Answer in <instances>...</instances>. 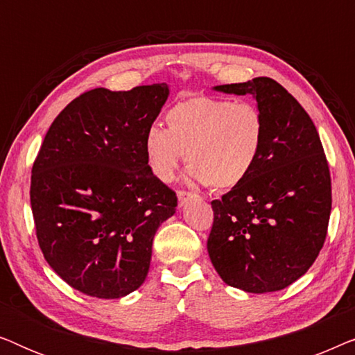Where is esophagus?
<instances>
[{
	"label": "esophagus",
	"instance_id": "obj_1",
	"mask_svg": "<svg viewBox=\"0 0 355 355\" xmlns=\"http://www.w3.org/2000/svg\"><path fill=\"white\" fill-rule=\"evenodd\" d=\"M196 197V193L187 192V191H178V200H179V207H184L186 203L191 200V198Z\"/></svg>",
	"mask_w": 355,
	"mask_h": 355
}]
</instances>
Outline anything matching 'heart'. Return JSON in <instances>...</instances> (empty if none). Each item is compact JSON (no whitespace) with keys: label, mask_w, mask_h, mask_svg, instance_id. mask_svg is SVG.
<instances>
[{"label":"heart","mask_w":355,"mask_h":355,"mask_svg":"<svg viewBox=\"0 0 355 355\" xmlns=\"http://www.w3.org/2000/svg\"><path fill=\"white\" fill-rule=\"evenodd\" d=\"M166 124L168 130L150 125L144 139L150 171L162 182L173 181L186 155L196 182L215 191L237 187L265 144V118L250 101L187 96L166 111Z\"/></svg>","instance_id":"heart-1"}]
</instances>
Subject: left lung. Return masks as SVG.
Instances as JSON below:
<instances>
[{"mask_svg":"<svg viewBox=\"0 0 355 355\" xmlns=\"http://www.w3.org/2000/svg\"><path fill=\"white\" fill-rule=\"evenodd\" d=\"M215 90L254 96L266 132L249 178L211 202L208 255L226 284L275 293L307 273L327 239L331 178L322 140L307 111L270 77Z\"/></svg>","mask_w":355,"mask_h":355,"instance_id":"1","label":"left lung"}]
</instances>
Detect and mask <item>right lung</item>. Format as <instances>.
<instances>
[{
    "instance_id": "right-lung-1",
    "label": "right lung",
    "mask_w": 355,
    "mask_h": 355,
    "mask_svg": "<svg viewBox=\"0 0 355 355\" xmlns=\"http://www.w3.org/2000/svg\"><path fill=\"white\" fill-rule=\"evenodd\" d=\"M166 84L94 89L48 129L32 166L38 245L71 288L119 299L147 278L155 232L176 192L150 171L145 132L168 100Z\"/></svg>"
}]
</instances>
